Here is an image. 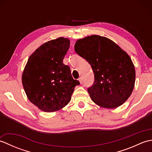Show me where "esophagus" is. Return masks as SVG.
<instances>
[{"mask_svg": "<svg viewBox=\"0 0 152 152\" xmlns=\"http://www.w3.org/2000/svg\"><path fill=\"white\" fill-rule=\"evenodd\" d=\"M78 80H79V82H80V84H82V82H83V79H82V77H80V78L78 79Z\"/></svg>", "mask_w": 152, "mask_h": 152, "instance_id": "34e87169", "label": "esophagus"}]
</instances>
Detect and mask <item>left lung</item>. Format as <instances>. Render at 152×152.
Masks as SVG:
<instances>
[{"label":"left lung","instance_id":"obj_1","mask_svg":"<svg viewBox=\"0 0 152 152\" xmlns=\"http://www.w3.org/2000/svg\"><path fill=\"white\" fill-rule=\"evenodd\" d=\"M74 50L91 66L95 82L88 91L96 104L115 108L133 91L135 69L131 57L109 38L91 35L76 41Z\"/></svg>","mask_w":152,"mask_h":152}]
</instances>
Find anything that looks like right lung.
Returning a JSON list of instances; mask_svg holds the SVG:
<instances>
[{
  "label": "right lung",
  "mask_w": 152,
  "mask_h": 152,
  "mask_svg": "<svg viewBox=\"0 0 152 152\" xmlns=\"http://www.w3.org/2000/svg\"><path fill=\"white\" fill-rule=\"evenodd\" d=\"M69 47V38L59 37L41 45L28 57L22 74L23 86L28 99L42 111L64 108L80 84L63 64Z\"/></svg>",
  "instance_id": "right-lung-1"
}]
</instances>
